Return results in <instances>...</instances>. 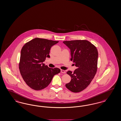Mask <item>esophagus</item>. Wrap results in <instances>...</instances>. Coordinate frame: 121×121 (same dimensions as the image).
Listing matches in <instances>:
<instances>
[{
    "instance_id": "obj_1",
    "label": "esophagus",
    "mask_w": 121,
    "mask_h": 121,
    "mask_svg": "<svg viewBox=\"0 0 121 121\" xmlns=\"http://www.w3.org/2000/svg\"><path fill=\"white\" fill-rule=\"evenodd\" d=\"M61 73H65L66 72H65V71H64V70L61 69Z\"/></svg>"
}]
</instances>
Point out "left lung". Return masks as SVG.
<instances>
[{
	"instance_id": "obj_1",
	"label": "left lung",
	"mask_w": 121,
	"mask_h": 121,
	"mask_svg": "<svg viewBox=\"0 0 121 121\" xmlns=\"http://www.w3.org/2000/svg\"><path fill=\"white\" fill-rule=\"evenodd\" d=\"M70 49L71 61L77 67L73 72L68 71L71 81L66 84V88L73 92L83 90L91 83L97 69L98 51L96 46L87 40L64 41Z\"/></svg>"
}]
</instances>
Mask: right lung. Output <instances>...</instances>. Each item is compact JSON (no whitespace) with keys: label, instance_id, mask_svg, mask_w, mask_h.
Instances as JSON below:
<instances>
[{"label":"right lung","instance_id":"1","mask_svg":"<svg viewBox=\"0 0 121 121\" xmlns=\"http://www.w3.org/2000/svg\"><path fill=\"white\" fill-rule=\"evenodd\" d=\"M58 42L35 38L23 46L19 67L23 79L30 88L42 90L49 85L54 75L60 73L58 68H49L43 63L46 58L50 57L51 47Z\"/></svg>","mask_w":121,"mask_h":121}]
</instances>
